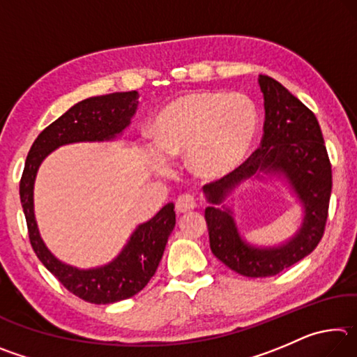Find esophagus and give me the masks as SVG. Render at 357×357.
<instances>
[{
  "label": "esophagus",
  "instance_id": "esophagus-1",
  "mask_svg": "<svg viewBox=\"0 0 357 357\" xmlns=\"http://www.w3.org/2000/svg\"><path fill=\"white\" fill-rule=\"evenodd\" d=\"M198 206V200L193 193H184L176 200V211L178 213H187V211H193Z\"/></svg>",
  "mask_w": 357,
  "mask_h": 357
}]
</instances>
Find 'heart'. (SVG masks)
Returning <instances> with one entry per match:
<instances>
[{
	"instance_id": "obj_1",
	"label": "heart",
	"mask_w": 357,
	"mask_h": 357,
	"mask_svg": "<svg viewBox=\"0 0 357 357\" xmlns=\"http://www.w3.org/2000/svg\"><path fill=\"white\" fill-rule=\"evenodd\" d=\"M257 130L258 112L247 96L192 91L157 113L151 137L164 160L189 154L193 172L215 178L244 159Z\"/></svg>"
}]
</instances>
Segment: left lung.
Here are the masks:
<instances>
[{
    "mask_svg": "<svg viewBox=\"0 0 357 357\" xmlns=\"http://www.w3.org/2000/svg\"><path fill=\"white\" fill-rule=\"evenodd\" d=\"M258 82L264 96L259 148L236 170L204 185L213 203L204 211L211 250L229 269L245 277L275 275L315 250L324 234L332 190L331 160L315 114L274 78L259 75ZM259 171L285 174L306 208L298 234L277 250L245 245L229 211L215 206L239 182Z\"/></svg>",
    "mask_w": 357,
    "mask_h": 357,
    "instance_id": "left-lung-1",
    "label": "left lung"
}]
</instances>
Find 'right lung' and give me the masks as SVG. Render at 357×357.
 <instances>
[{"label": "right lung", "mask_w": 357, "mask_h": 357, "mask_svg": "<svg viewBox=\"0 0 357 357\" xmlns=\"http://www.w3.org/2000/svg\"><path fill=\"white\" fill-rule=\"evenodd\" d=\"M137 105V91L96 96L78 102L38 135L22 173L20 202L34 253L66 289L91 304L128 299L148 285L176 223L174 204H165L155 217L138 227L114 261L104 268L82 271L56 259L40 239L33 211L34 178L40 162L61 144L110 140L119 134L129 124Z\"/></svg>", "instance_id": "add662e5"}]
</instances>
